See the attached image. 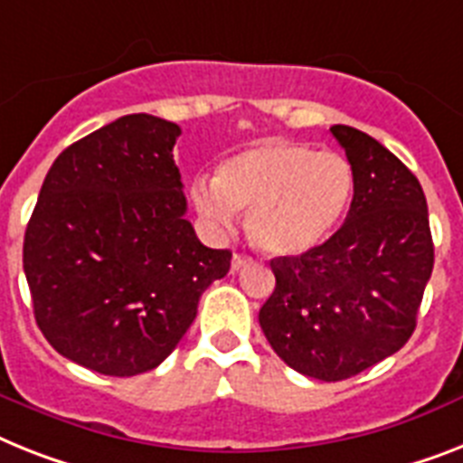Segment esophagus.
Segmentation results:
<instances>
[{"label":"esophagus","mask_w":463,"mask_h":463,"mask_svg":"<svg viewBox=\"0 0 463 463\" xmlns=\"http://www.w3.org/2000/svg\"><path fill=\"white\" fill-rule=\"evenodd\" d=\"M248 262H250V258H248V255L234 253V258H232V269H234V272H239L241 267H246Z\"/></svg>","instance_id":"esophagus-1"}]
</instances>
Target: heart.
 I'll list each match as a JSON object with an SVG mask.
<instances>
[{
	"instance_id": "1",
	"label": "heart",
	"mask_w": 463,
	"mask_h": 463,
	"mask_svg": "<svg viewBox=\"0 0 463 463\" xmlns=\"http://www.w3.org/2000/svg\"><path fill=\"white\" fill-rule=\"evenodd\" d=\"M353 167L334 151L291 139H267L220 165L215 182L194 186V205L210 227L229 229L248 210V239L274 258L319 246L345 215Z\"/></svg>"
}]
</instances>
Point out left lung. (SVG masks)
I'll list each match as a JSON object with an SVG mask.
<instances>
[{"instance_id": "left-lung-1", "label": "left lung", "mask_w": 463, "mask_h": 463, "mask_svg": "<svg viewBox=\"0 0 463 463\" xmlns=\"http://www.w3.org/2000/svg\"><path fill=\"white\" fill-rule=\"evenodd\" d=\"M354 175L343 227L296 258H274L260 326L303 376L343 381L395 354L416 328L433 272L429 205L419 179L383 144L334 125Z\"/></svg>"}]
</instances>
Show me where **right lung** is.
<instances>
[{
    "mask_svg": "<svg viewBox=\"0 0 463 463\" xmlns=\"http://www.w3.org/2000/svg\"><path fill=\"white\" fill-rule=\"evenodd\" d=\"M179 135L135 113L82 137L49 167L25 229L37 326L56 353L103 376L156 369L232 265L186 220Z\"/></svg>",
    "mask_w": 463,
    "mask_h": 463,
    "instance_id": "obj_1",
    "label": "right lung"
}]
</instances>
